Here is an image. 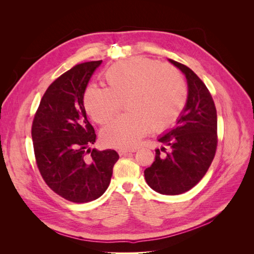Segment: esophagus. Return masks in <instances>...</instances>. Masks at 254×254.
Returning <instances> with one entry per match:
<instances>
[{
	"instance_id": "1",
	"label": "esophagus",
	"mask_w": 254,
	"mask_h": 254,
	"mask_svg": "<svg viewBox=\"0 0 254 254\" xmlns=\"http://www.w3.org/2000/svg\"><path fill=\"white\" fill-rule=\"evenodd\" d=\"M134 151H135V149H120V150H119V155H120L121 157H123V156L130 155V153H132V152H134Z\"/></svg>"
}]
</instances>
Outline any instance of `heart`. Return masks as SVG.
I'll use <instances>...</instances> for the list:
<instances>
[{
	"label": "heart",
	"instance_id": "heart-1",
	"mask_svg": "<svg viewBox=\"0 0 254 254\" xmlns=\"http://www.w3.org/2000/svg\"><path fill=\"white\" fill-rule=\"evenodd\" d=\"M104 80L106 88L86 89L83 106L92 120L105 124L125 102L128 112L102 130L103 142L112 147L132 148L150 129L162 131L172 126L188 101V84L178 68L149 58L114 64Z\"/></svg>",
	"mask_w": 254,
	"mask_h": 254
}]
</instances>
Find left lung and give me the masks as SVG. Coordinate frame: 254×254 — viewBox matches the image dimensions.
Masks as SVG:
<instances>
[{
  "instance_id": "1",
  "label": "left lung",
  "mask_w": 254,
  "mask_h": 254,
  "mask_svg": "<svg viewBox=\"0 0 254 254\" xmlns=\"http://www.w3.org/2000/svg\"><path fill=\"white\" fill-rule=\"evenodd\" d=\"M170 63L186 75L188 101L177 126L158 139L170 151L156 149L155 161L144 176L158 193L179 195L194 188L209 170L217 148V113L203 81L187 65L172 59Z\"/></svg>"
}]
</instances>
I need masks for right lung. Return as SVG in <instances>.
Listing matches in <instances>:
<instances>
[{
    "label": "right lung",
    "instance_id": "obj_1",
    "mask_svg": "<svg viewBox=\"0 0 254 254\" xmlns=\"http://www.w3.org/2000/svg\"><path fill=\"white\" fill-rule=\"evenodd\" d=\"M102 60L76 64L51 83L32 126L36 163L56 194L76 203L90 202L108 189L119 153L91 149L96 134L86 114L83 93Z\"/></svg>",
    "mask_w": 254,
    "mask_h": 254
}]
</instances>
